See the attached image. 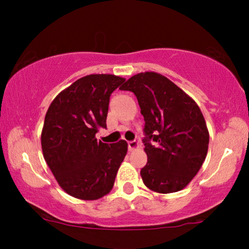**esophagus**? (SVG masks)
<instances>
[{"label":"esophagus","instance_id":"34e87169","mask_svg":"<svg viewBox=\"0 0 249 249\" xmlns=\"http://www.w3.org/2000/svg\"><path fill=\"white\" fill-rule=\"evenodd\" d=\"M128 147H129V151H135V149H137L139 147L138 142H136V141L128 142Z\"/></svg>","mask_w":249,"mask_h":249}]
</instances>
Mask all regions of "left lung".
<instances>
[{"label":"left lung","mask_w":249,"mask_h":249,"mask_svg":"<svg viewBox=\"0 0 249 249\" xmlns=\"http://www.w3.org/2000/svg\"><path fill=\"white\" fill-rule=\"evenodd\" d=\"M121 89L136 95L145 120L144 185L160 194L183 189L202 168L209 149V129L198 105L154 71L135 74Z\"/></svg>","instance_id":"left-lung-1"}]
</instances>
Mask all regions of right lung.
<instances>
[{"mask_svg":"<svg viewBox=\"0 0 249 249\" xmlns=\"http://www.w3.org/2000/svg\"><path fill=\"white\" fill-rule=\"evenodd\" d=\"M124 78L88 74L56 95L46 112L40 136L43 156L57 183L74 198L95 200L113 188L128 151L127 142H97L107 128L110 96Z\"/></svg>","mask_w":249,"mask_h":249,"instance_id":"obj_1","label":"right lung"}]
</instances>
